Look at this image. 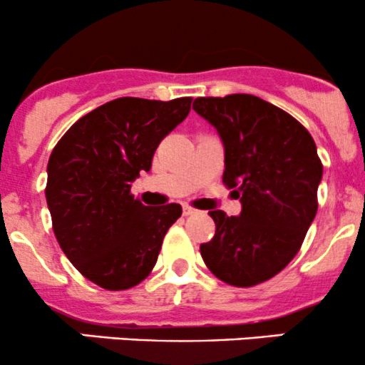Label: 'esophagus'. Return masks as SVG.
<instances>
[{"label":"esophagus","instance_id":"obj_1","mask_svg":"<svg viewBox=\"0 0 365 365\" xmlns=\"http://www.w3.org/2000/svg\"><path fill=\"white\" fill-rule=\"evenodd\" d=\"M195 212H197L195 207H192V206H183V216H192V215H195Z\"/></svg>","mask_w":365,"mask_h":365}]
</instances>
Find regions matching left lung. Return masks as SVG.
<instances>
[{"label":"left lung","instance_id":"left-lung-1","mask_svg":"<svg viewBox=\"0 0 365 365\" xmlns=\"http://www.w3.org/2000/svg\"><path fill=\"white\" fill-rule=\"evenodd\" d=\"M225 145L223 183L242 212L209 211L216 233L200 255L216 278L254 287L278 274L302 247L317 212L322 165L304 125L252 94L197 98Z\"/></svg>","mask_w":365,"mask_h":365}]
</instances>
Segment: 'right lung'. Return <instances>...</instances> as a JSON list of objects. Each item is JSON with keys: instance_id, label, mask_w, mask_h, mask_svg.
Wrapping results in <instances>:
<instances>
[{"instance_id": "obj_1", "label": "right lung", "mask_w": 365, "mask_h": 365, "mask_svg": "<svg viewBox=\"0 0 365 365\" xmlns=\"http://www.w3.org/2000/svg\"><path fill=\"white\" fill-rule=\"evenodd\" d=\"M192 98H118L66 130L48 163L46 200L70 262L106 290H127L153 271L180 204L150 207L130 194L159 142L187 118Z\"/></svg>"}]
</instances>
